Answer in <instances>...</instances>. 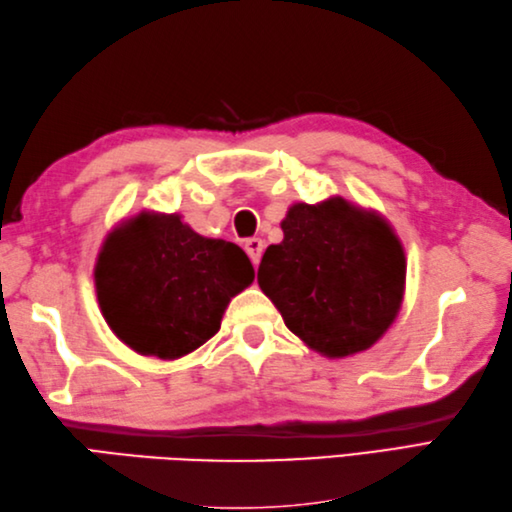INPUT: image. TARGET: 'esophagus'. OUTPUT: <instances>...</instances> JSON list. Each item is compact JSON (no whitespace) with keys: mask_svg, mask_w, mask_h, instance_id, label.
Here are the masks:
<instances>
[{"mask_svg":"<svg viewBox=\"0 0 512 512\" xmlns=\"http://www.w3.org/2000/svg\"><path fill=\"white\" fill-rule=\"evenodd\" d=\"M244 250L248 253L250 262L257 266L259 259H262V253H264V242L259 237H253V239H248V242L244 244Z\"/></svg>","mask_w":512,"mask_h":512,"instance_id":"esophagus-1","label":"esophagus"}]
</instances>
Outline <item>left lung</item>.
<instances>
[{
	"label": "left lung",
	"mask_w": 512,
	"mask_h": 512,
	"mask_svg": "<svg viewBox=\"0 0 512 512\" xmlns=\"http://www.w3.org/2000/svg\"><path fill=\"white\" fill-rule=\"evenodd\" d=\"M270 244L259 288L292 334L325 358L365 352L396 321L407 259L394 226L341 195L292 204Z\"/></svg>",
	"instance_id": "obj_1"
}]
</instances>
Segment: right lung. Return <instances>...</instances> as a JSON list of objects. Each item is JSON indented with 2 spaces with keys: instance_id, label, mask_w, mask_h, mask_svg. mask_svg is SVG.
I'll return each mask as SVG.
<instances>
[{
  "instance_id": "1",
  "label": "right lung",
  "mask_w": 512,
  "mask_h": 512,
  "mask_svg": "<svg viewBox=\"0 0 512 512\" xmlns=\"http://www.w3.org/2000/svg\"><path fill=\"white\" fill-rule=\"evenodd\" d=\"M242 248L202 237L178 213L140 211L116 224L96 255L103 319L140 356L176 361L220 330L224 310L253 284Z\"/></svg>"
}]
</instances>
